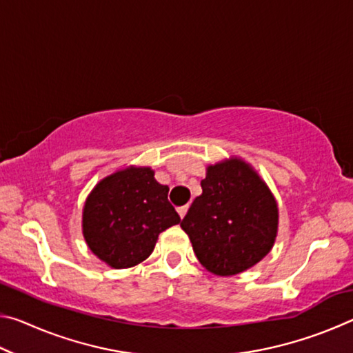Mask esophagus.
Segmentation results:
<instances>
[{
	"label": "esophagus",
	"instance_id": "1",
	"mask_svg": "<svg viewBox=\"0 0 353 353\" xmlns=\"http://www.w3.org/2000/svg\"><path fill=\"white\" fill-rule=\"evenodd\" d=\"M187 212H188V205H183V207H179V208H177V213H179V216H181L182 219H183L185 214H187Z\"/></svg>",
	"mask_w": 353,
	"mask_h": 353
}]
</instances>
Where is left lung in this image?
Segmentation results:
<instances>
[{"label": "left lung", "instance_id": "8db88e82", "mask_svg": "<svg viewBox=\"0 0 353 353\" xmlns=\"http://www.w3.org/2000/svg\"><path fill=\"white\" fill-rule=\"evenodd\" d=\"M202 194L181 227L202 266L230 277L255 266L271 252L279 230V207L254 166L240 157L207 165Z\"/></svg>", "mask_w": 353, "mask_h": 353}]
</instances>
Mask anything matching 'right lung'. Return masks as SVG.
<instances>
[{
	"instance_id": "obj_1",
	"label": "right lung",
	"mask_w": 353,
	"mask_h": 353,
	"mask_svg": "<svg viewBox=\"0 0 353 353\" xmlns=\"http://www.w3.org/2000/svg\"><path fill=\"white\" fill-rule=\"evenodd\" d=\"M151 166L129 165L94 185L82 210L88 249L113 270H126L152 254L159 235L181 223L166 185Z\"/></svg>"
}]
</instances>
